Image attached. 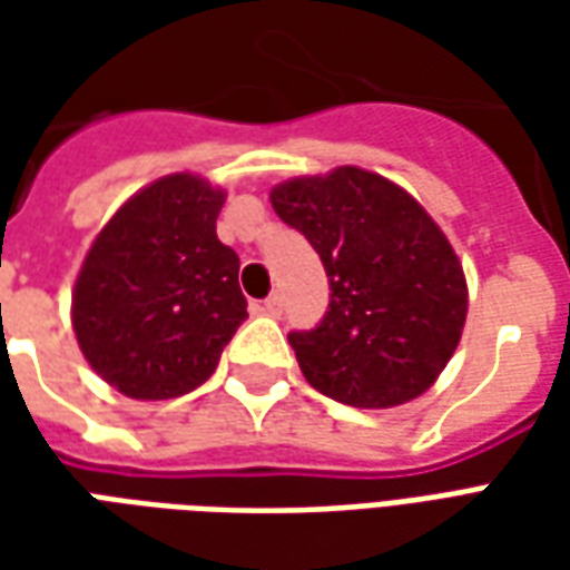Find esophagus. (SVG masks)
Instances as JSON below:
<instances>
[{
    "label": "esophagus",
    "instance_id": "34e87169",
    "mask_svg": "<svg viewBox=\"0 0 570 570\" xmlns=\"http://www.w3.org/2000/svg\"><path fill=\"white\" fill-rule=\"evenodd\" d=\"M262 311L268 314V317H281V311H284V298L281 293H272V296L262 302Z\"/></svg>",
    "mask_w": 570,
    "mask_h": 570
}]
</instances>
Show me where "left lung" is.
I'll use <instances>...</instances> for the list:
<instances>
[{
    "mask_svg": "<svg viewBox=\"0 0 570 570\" xmlns=\"http://www.w3.org/2000/svg\"><path fill=\"white\" fill-rule=\"evenodd\" d=\"M272 207L308 237L330 277L323 321L289 333L311 387L357 409L424 394L466 321L464 272L440 225L409 191L360 167L289 179Z\"/></svg>",
    "mask_w": 570,
    "mask_h": 570,
    "instance_id": "1",
    "label": "left lung"
}]
</instances>
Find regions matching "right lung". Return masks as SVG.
<instances>
[{"instance_id": "right-lung-1", "label": "right lung", "mask_w": 570, "mask_h": 570, "mask_svg": "<svg viewBox=\"0 0 570 570\" xmlns=\"http://www.w3.org/2000/svg\"><path fill=\"white\" fill-rule=\"evenodd\" d=\"M225 195L164 176L104 225L72 293V330L94 372L134 400L204 384L247 321L240 259L216 237Z\"/></svg>"}]
</instances>
